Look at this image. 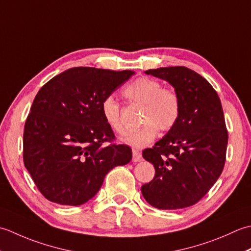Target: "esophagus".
Listing matches in <instances>:
<instances>
[{
	"instance_id": "1",
	"label": "esophagus",
	"mask_w": 251,
	"mask_h": 251,
	"mask_svg": "<svg viewBox=\"0 0 251 251\" xmlns=\"http://www.w3.org/2000/svg\"><path fill=\"white\" fill-rule=\"evenodd\" d=\"M132 155H133V157H132L133 162H139V161L142 160V154H141L140 151L133 150L132 151Z\"/></svg>"
}]
</instances>
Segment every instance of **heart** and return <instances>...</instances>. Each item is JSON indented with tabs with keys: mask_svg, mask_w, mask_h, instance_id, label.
Returning <instances> with one entry per match:
<instances>
[{
	"mask_svg": "<svg viewBox=\"0 0 251 251\" xmlns=\"http://www.w3.org/2000/svg\"><path fill=\"white\" fill-rule=\"evenodd\" d=\"M124 94L132 101L143 105L139 129L132 130L122 137V142L135 148L144 147L155 140L158 127L169 131L178 120L181 112V100L175 90L163 89L155 79L141 76L124 90ZM101 112L106 124L112 131L122 134L126 126L121 118L120 105L114 96H107L101 101Z\"/></svg>",
	"mask_w": 251,
	"mask_h": 251,
	"instance_id": "obj_1",
	"label": "heart"
}]
</instances>
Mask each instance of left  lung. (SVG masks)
Segmentation results:
<instances>
[{
    "label": "left lung",
    "instance_id": "left-lung-1",
    "mask_svg": "<svg viewBox=\"0 0 251 251\" xmlns=\"http://www.w3.org/2000/svg\"><path fill=\"white\" fill-rule=\"evenodd\" d=\"M145 74L175 88L181 112L176 126L143 151L156 173L142 186V194L152 207L163 210L193 206L216 183L226 163L228 135L221 100L206 79L183 66Z\"/></svg>",
    "mask_w": 251,
    "mask_h": 251
}]
</instances>
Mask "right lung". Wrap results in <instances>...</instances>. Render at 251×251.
I'll list each match as a JSON object with an SVG mask.
<instances>
[{
  "label": "right lung",
  "mask_w": 251,
  "mask_h": 251,
  "mask_svg": "<svg viewBox=\"0 0 251 251\" xmlns=\"http://www.w3.org/2000/svg\"><path fill=\"white\" fill-rule=\"evenodd\" d=\"M134 71L75 67L38 92L24 130V163L42 195L80 206L93 198L112 168L132 159L129 146L116 144L101 101Z\"/></svg>",
  "instance_id": "right-lung-1"
}]
</instances>
